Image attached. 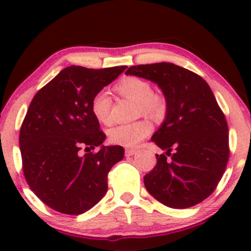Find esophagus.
Instances as JSON below:
<instances>
[{
  "label": "esophagus",
  "instance_id": "obj_1",
  "mask_svg": "<svg viewBox=\"0 0 251 251\" xmlns=\"http://www.w3.org/2000/svg\"><path fill=\"white\" fill-rule=\"evenodd\" d=\"M136 153H137L136 150H132V149L126 150V156H132V155H135Z\"/></svg>",
  "mask_w": 251,
  "mask_h": 251
}]
</instances>
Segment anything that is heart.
Wrapping results in <instances>:
<instances>
[{
  "label": "heart",
  "mask_w": 251,
  "mask_h": 251,
  "mask_svg": "<svg viewBox=\"0 0 251 251\" xmlns=\"http://www.w3.org/2000/svg\"><path fill=\"white\" fill-rule=\"evenodd\" d=\"M115 90L121 97L137 104V114L146 115L154 120H159L166 115L167 99L160 92H153L152 85L142 77L129 76L116 84ZM112 101L108 94L101 91L95 95L91 101V112L102 125H111ZM153 126L149 120L143 119L132 123L120 125L111 129L109 139L118 145L135 147L152 132Z\"/></svg>",
  "instance_id": "b5f03b06"
}]
</instances>
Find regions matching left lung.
I'll list each match as a JSON object with an SVG mask.
<instances>
[{
	"label": "left lung",
	"instance_id": "8db88e82",
	"mask_svg": "<svg viewBox=\"0 0 251 251\" xmlns=\"http://www.w3.org/2000/svg\"><path fill=\"white\" fill-rule=\"evenodd\" d=\"M126 74L156 83L168 104L166 120L152 136L167 152L156 155L155 167L144 177L146 190L169 208L200 203L216 190L229 156L227 122L210 87L171 63L137 65Z\"/></svg>",
	"mask_w": 251,
	"mask_h": 251
}]
</instances>
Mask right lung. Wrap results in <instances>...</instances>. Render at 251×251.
<instances>
[{"mask_svg": "<svg viewBox=\"0 0 251 251\" xmlns=\"http://www.w3.org/2000/svg\"><path fill=\"white\" fill-rule=\"evenodd\" d=\"M126 66L64 68L37 91L19 133L23 171L37 198L53 210L81 215L107 192V175L125 156L122 146L100 145L106 135L91 101ZM100 146L98 152L79 155Z\"/></svg>", "mask_w": 251, "mask_h": 251, "instance_id": "right-lung-1", "label": "right lung"}]
</instances>
